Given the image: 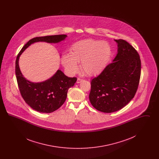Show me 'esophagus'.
Listing matches in <instances>:
<instances>
[{
  "instance_id": "1",
  "label": "esophagus",
  "mask_w": 159,
  "mask_h": 159,
  "mask_svg": "<svg viewBox=\"0 0 159 159\" xmlns=\"http://www.w3.org/2000/svg\"><path fill=\"white\" fill-rule=\"evenodd\" d=\"M82 81H83V79H81V78H77V83H80V82H82Z\"/></svg>"
}]
</instances>
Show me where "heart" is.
I'll use <instances>...</instances> for the list:
<instances>
[{
    "instance_id": "1",
    "label": "heart",
    "mask_w": 159,
    "mask_h": 159,
    "mask_svg": "<svg viewBox=\"0 0 159 159\" xmlns=\"http://www.w3.org/2000/svg\"><path fill=\"white\" fill-rule=\"evenodd\" d=\"M112 53L111 47L106 41L86 39L76 42L70 50V55L62 57V64L69 73L79 70L81 62L83 73L89 76L98 75L106 68Z\"/></svg>"
}]
</instances>
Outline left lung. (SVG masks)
I'll use <instances>...</instances> for the list:
<instances>
[{
	"label": "left lung",
	"instance_id": "left-lung-1",
	"mask_svg": "<svg viewBox=\"0 0 159 159\" xmlns=\"http://www.w3.org/2000/svg\"><path fill=\"white\" fill-rule=\"evenodd\" d=\"M118 53L91 81L89 100L97 110L113 113L126 106L136 93L141 62L136 49L125 40H115Z\"/></svg>",
	"mask_w": 159,
	"mask_h": 159
}]
</instances>
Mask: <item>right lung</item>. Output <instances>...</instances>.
<instances>
[{"label": "right lung", "instance_id": "obj_1", "mask_svg": "<svg viewBox=\"0 0 159 159\" xmlns=\"http://www.w3.org/2000/svg\"><path fill=\"white\" fill-rule=\"evenodd\" d=\"M66 34L36 37L30 40L18 54L15 61V74L20 93L25 102L33 110L49 113L58 109L67 98L68 89L75 85L76 77H68L58 70L51 79L40 83L25 79L20 70L18 60L20 55L31 43L37 42L58 43L64 40Z\"/></svg>", "mask_w": 159, "mask_h": 159}]
</instances>
